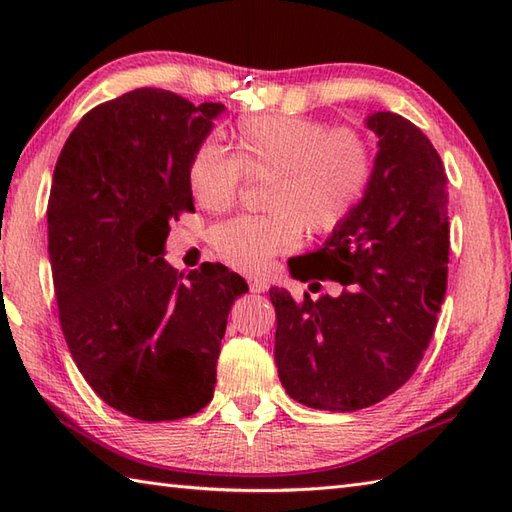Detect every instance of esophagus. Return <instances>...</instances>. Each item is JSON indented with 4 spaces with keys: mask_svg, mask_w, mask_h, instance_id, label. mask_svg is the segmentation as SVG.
Segmentation results:
<instances>
[{
    "mask_svg": "<svg viewBox=\"0 0 512 512\" xmlns=\"http://www.w3.org/2000/svg\"><path fill=\"white\" fill-rule=\"evenodd\" d=\"M248 286H250V292H266L268 290V279L264 277H248Z\"/></svg>",
    "mask_w": 512,
    "mask_h": 512,
    "instance_id": "34e87169",
    "label": "esophagus"
}]
</instances>
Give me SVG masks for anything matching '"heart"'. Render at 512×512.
I'll return each instance as SVG.
<instances>
[{
    "label": "heart",
    "mask_w": 512,
    "mask_h": 512,
    "mask_svg": "<svg viewBox=\"0 0 512 512\" xmlns=\"http://www.w3.org/2000/svg\"><path fill=\"white\" fill-rule=\"evenodd\" d=\"M233 158L202 143L189 160V189L204 211L222 213L237 198L242 171L266 178L264 209L270 215L235 217L215 228L213 248L224 264L246 273L297 248L303 224L332 231L363 198L372 156L352 129H332L306 116L262 114L239 118L231 129Z\"/></svg>",
    "instance_id": "1"
}]
</instances>
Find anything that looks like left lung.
<instances>
[{
    "label": "left lung",
    "mask_w": 512,
    "mask_h": 512,
    "mask_svg": "<svg viewBox=\"0 0 512 512\" xmlns=\"http://www.w3.org/2000/svg\"><path fill=\"white\" fill-rule=\"evenodd\" d=\"M376 158L363 198L292 270L332 279L341 295L295 301L270 288L275 363L301 405L356 411L394 394L416 372L447 292L449 191L438 151L407 118L374 112Z\"/></svg>",
    "instance_id": "8db88e82"
}]
</instances>
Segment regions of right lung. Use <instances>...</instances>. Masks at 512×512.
Returning <instances> with one entry per match:
<instances>
[{
  "instance_id": "add662e5",
  "label": "right lung",
  "mask_w": 512,
  "mask_h": 512,
  "mask_svg": "<svg viewBox=\"0 0 512 512\" xmlns=\"http://www.w3.org/2000/svg\"><path fill=\"white\" fill-rule=\"evenodd\" d=\"M224 110L127 92L81 118L54 167L48 255L65 343L96 394L136 420L206 407L228 312L248 292L222 264L184 275L165 259L169 220L193 211L189 160Z\"/></svg>"
}]
</instances>
